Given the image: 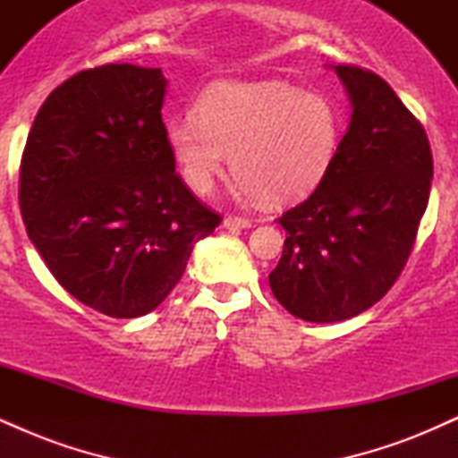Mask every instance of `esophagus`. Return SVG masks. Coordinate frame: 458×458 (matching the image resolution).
<instances>
[{
  "label": "esophagus",
  "instance_id": "34e87169",
  "mask_svg": "<svg viewBox=\"0 0 458 458\" xmlns=\"http://www.w3.org/2000/svg\"><path fill=\"white\" fill-rule=\"evenodd\" d=\"M224 228L228 230H247L251 228V222L245 217H233V215H228V217L224 219Z\"/></svg>",
  "mask_w": 458,
  "mask_h": 458
}]
</instances>
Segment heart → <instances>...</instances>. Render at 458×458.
Listing matches in <instances>:
<instances>
[{
    "mask_svg": "<svg viewBox=\"0 0 458 458\" xmlns=\"http://www.w3.org/2000/svg\"><path fill=\"white\" fill-rule=\"evenodd\" d=\"M196 114L165 123V144L191 191L208 193L230 155L234 191L282 207L327 176L343 138V115L323 94L282 81L222 83Z\"/></svg>",
    "mask_w": 458,
    "mask_h": 458,
    "instance_id": "b5f03b06",
    "label": "heart"
}]
</instances>
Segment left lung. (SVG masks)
<instances>
[{
    "mask_svg": "<svg viewBox=\"0 0 458 458\" xmlns=\"http://www.w3.org/2000/svg\"><path fill=\"white\" fill-rule=\"evenodd\" d=\"M349 129L327 176L277 219L286 230L271 291L293 317L338 323L375 306L401 276L428 204L433 155L422 124L379 75L331 66Z\"/></svg>",
    "mask_w": 458,
    "mask_h": 458,
    "instance_id": "obj_1",
    "label": "left lung"
}]
</instances>
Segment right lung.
Instances as JSON below:
<instances>
[{
  "instance_id": "obj_1",
  "label": "right lung",
  "mask_w": 458,
  "mask_h": 458,
  "mask_svg": "<svg viewBox=\"0 0 458 458\" xmlns=\"http://www.w3.org/2000/svg\"><path fill=\"white\" fill-rule=\"evenodd\" d=\"M165 86L161 68L77 72L47 97L21 159L30 241L72 297L114 318L159 306L222 222L174 172Z\"/></svg>"
}]
</instances>
